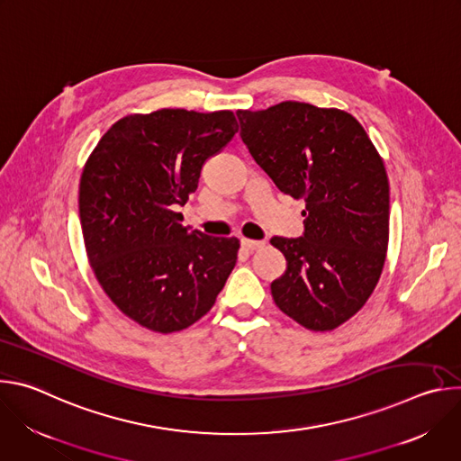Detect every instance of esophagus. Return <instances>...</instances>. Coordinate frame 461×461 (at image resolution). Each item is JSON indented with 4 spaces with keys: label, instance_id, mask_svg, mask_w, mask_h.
<instances>
[{
    "label": "esophagus",
    "instance_id": "obj_1",
    "mask_svg": "<svg viewBox=\"0 0 461 461\" xmlns=\"http://www.w3.org/2000/svg\"><path fill=\"white\" fill-rule=\"evenodd\" d=\"M240 246L242 249L246 251H253V249H258L265 246V240H251V239H240Z\"/></svg>",
    "mask_w": 461,
    "mask_h": 461
}]
</instances>
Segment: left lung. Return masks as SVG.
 <instances>
[{
	"label": "left lung",
	"mask_w": 461,
	"mask_h": 461,
	"mask_svg": "<svg viewBox=\"0 0 461 461\" xmlns=\"http://www.w3.org/2000/svg\"><path fill=\"white\" fill-rule=\"evenodd\" d=\"M237 116L253 160L283 193L306 203L303 235L270 240L286 257L274 301L308 330H334L363 308L383 272L384 164L363 125L339 109L281 102Z\"/></svg>",
	"instance_id": "obj_1"
}]
</instances>
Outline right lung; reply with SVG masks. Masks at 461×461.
I'll list each match as a JSON object with an SVG mask.
<instances>
[{
	"label": "right lung",
	"instance_id": "add662e5",
	"mask_svg": "<svg viewBox=\"0 0 461 461\" xmlns=\"http://www.w3.org/2000/svg\"><path fill=\"white\" fill-rule=\"evenodd\" d=\"M237 131L231 111L129 114L86 162L78 204L91 268L118 310L153 332L206 315L235 267L239 239L191 231L176 208Z\"/></svg>",
	"mask_w": 461,
	"mask_h": 461
}]
</instances>
